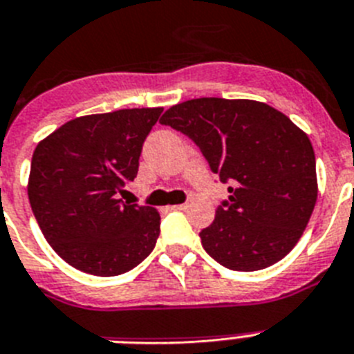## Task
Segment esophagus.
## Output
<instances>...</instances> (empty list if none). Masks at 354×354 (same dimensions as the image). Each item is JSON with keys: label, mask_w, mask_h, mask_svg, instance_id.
Returning a JSON list of instances; mask_svg holds the SVG:
<instances>
[{"label": "esophagus", "mask_w": 354, "mask_h": 354, "mask_svg": "<svg viewBox=\"0 0 354 354\" xmlns=\"http://www.w3.org/2000/svg\"><path fill=\"white\" fill-rule=\"evenodd\" d=\"M172 210H185L187 209V203H182V205H174V207H171Z\"/></svg>", "instance_id": "34e87169"}]
</instances>
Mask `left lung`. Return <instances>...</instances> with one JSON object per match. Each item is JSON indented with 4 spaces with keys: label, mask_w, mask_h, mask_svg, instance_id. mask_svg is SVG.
<instances>
[{
    "label": "left lung",
    "mask_w": 354,
    "mask_h": 354,
    "mask_svg": "<svg viewBox=\"0 0 354 354\" xmlns=\"http://www.w3.org/2000/svg\"><path fill=\"white\" fill-rule=\"evenodd\" d=\"M160 122L189 136L232 185L200 232L205 252L236 272L268 268L290 254L319 194L313 145L301 127L268 104L218 97L176 104Z\"/></svg>",
    "instance_id": "8db88e82"
}]
</instances>
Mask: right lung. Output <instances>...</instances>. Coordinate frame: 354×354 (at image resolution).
I'll return each mask as SVG.
<instances>
[{
	"mask_svg": "<svg viewBox=\"0 0 354 354\" xmlns=\"http://www.w3.org/2000/svg\"><path fill=\"white\" fill-rule=\"evenodd\" d=\"M163 108L118 109L62 124L37 144L28 200L55 254L84 273L113 277L153 252L160 214L122 201L142 144Z\"/></svg>",
	"mask_w": 354,
	"mask_h": 354,
	"instance_id": "1",
	"label": "right lung"
}]
</instances>
